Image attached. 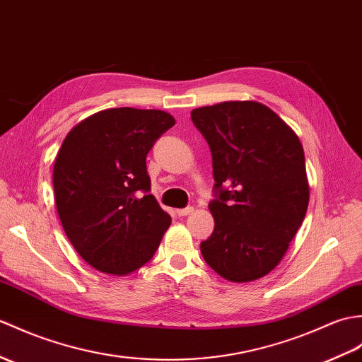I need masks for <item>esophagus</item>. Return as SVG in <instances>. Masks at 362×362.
<instances>
[{"label": "esophagus", "mask_w": 362, "mask_h": 362, "mask_svg": "<svg viewBox=\"0 0 362 362\" xmlns=\"http://www.w3.org/2000/svg\"><path fill=\"white\" fill-rule=\"evenodd\" d=\"M192 211H194V208L192 206H188V208H180V209H177V216H180V217H183V216H188V214H191Z\"/></svg>", "instance_id": "esophagus-1"}]
</instances>
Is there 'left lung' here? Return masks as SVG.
<instances>
[{
    "mask_svg": "<svg viewBox=\"0 0 362 362\" xmlns=\"http://www.w3.org/2000/svg\"><path fill=\"white\" fill-rule=\"evenodd\" d=\"M213 156L214 231L200 243L205 262L231 282L270 273L304 221L310 189L299 137L259 102L191 111Z\"/></svg>",
    "mask_w": 362,
    "mask_h": 362,
    "instance_id": "8db88e82",
    "label": "left lung"
}]
</instances>
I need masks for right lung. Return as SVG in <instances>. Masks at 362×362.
Listing matches in <instances>:
<instances>
[{"mask_svg":"<svg viewBox=\"0 0 362 362\" xmlns=\"http://www.w3.org/2000/svg\"><path fill=\"white\" fill-rule=\"evenodd\" d=\"M174 124L158 109L112 107L66 136L54 165L55 205L67 239L95 270H139L170 228V214L149 194L146 154Z\"/></svg>","mask_w":362,"mask_h":362,"instance_id":"add662e5","label":"right lung"}]
</instances>
